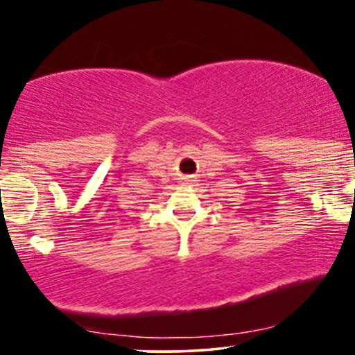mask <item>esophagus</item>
Returning a JSON list of instances; mask_svg holds the SVG:
<instances>
[{
    "instance_id": "34e87169",
    "label": "esophagus",
    "mask_w": 355,
    "mask_h": 355,
    "mask_svg": "<svg viewBox=\"0 0 355 355\" xmlns=\"http://www.w3.org/2000/svg\"><path fill=\"white\" fill-rule=\"evenodd\" d=\"M186 181H191V178H186Z\"/></svg>"
}]
</instances>
